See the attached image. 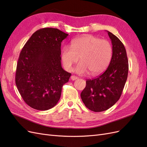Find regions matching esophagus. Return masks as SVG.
Masks as SVG:
<instances>
[{"label": "esophagus", "mask_w": 147, "mask_h": 147, "mask_svg": "<svg viewBox=\"0 0 147 147\" xmlns=\"http://www.w3.org/2000/svg\"><path fill=\"white\" fill-rule=\"evenodd\" d=\"M77 78H78V77L75 76V75H72V76L70 77V79L72 80H77Z\"/></svg>", "instance_id": "obj_1"}]
</instances>
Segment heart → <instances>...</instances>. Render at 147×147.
<instances>
[{
	"label": "heart",
	"mask_w": 147,
	"mask_h": 147,
	"mask_svg": "<svg viewBox=\"0 0 147 147\" xmlns=\"http://www.w3.org/2000/svg\"><path fill=\"white\" fill-rule=\"evenodd\" d=\"M113 55L110 42L92 35H85L74 39L70 46L61 50V60L64 68L71 71L72 65L81 61L75 69V72L84 74L90 71L92 75L103 72L107 68Z\"/></svg>",
	"instance_id": "1"
}]
</instances>
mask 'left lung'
Masks as SVG:
<instances>
[{
  "mask_svg": "<svg viewBox=\"0 0 147 147\" xmlns=\"http://www.w3.org/2000/svg\"><path fill=\"white\" fill-rule=\"evenodd\" d=\"M113 48V55L109 67L97 78L87 80L81 98L86 107L95 112L107 110L119 100L128 74V60L123 43L114 34L107 31Z\"/></svg>",
  "mask_w": 147,
  "mask_h": 147,
  "instance_id": "left-lung-1",
  "label": "left lung"
}]
</instances>
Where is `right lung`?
Masks as SVG:
<instances>
[{"label":"right lung","instance_id":"add662e5","mask_svg":"<svg viewBox=\"0 0 147 147\" xmlns=\"http://www.w3.org/2000/svg\"><path fill=\"white\" fill-rule=\"evenodd\" d=\"M67 34L56 28L35 32L26 43L18 61L15 83L30 107L47 110L58 102L62 88L71 74L61 66V42Z\"/></svg>","mask_w":147,"mask_h":147}]
</instances>
